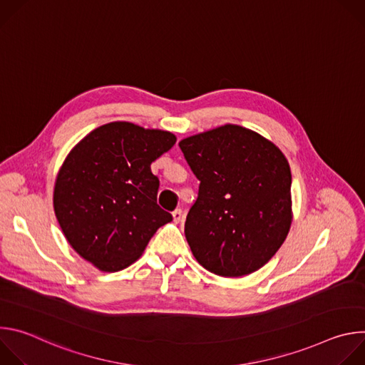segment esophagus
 <instances>
[{
	"label": "esophagus",
	"instance_id": "obj_1",
	"mask_svg": "<svg viewBox=\"0 0 365 365\" xmlns=\"http://www.w3.org/2000/svg\"><path fill=\"white\" fill-rule=\"evenodd\" d=\"M172 217H173V222H175V224H179V222L182 221V218H183L182 210H176V211H173V212H172Z\"/></svg>",
	"mask_w": 365,
	"mask_h": 365
}]
</instances>
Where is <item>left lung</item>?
Wrapping results in <instances>:
<instances>
[{
	"label": "left lung",
	"instance_id": "left-lung-1",
	"mask_svg": "<svg viewBox=\"0 0 365 365\" xmlns=\"http://www.w3.org/2000/svg\"><path fill=\"white\" fill-rule=\"evenodd\" d=\"M179 145L200 180L185 222L197 263L221 277L262 269L293 220L292 173L282 150L235 124L186 137Z\"/></svg>",
	"mask_w": 365,
	"mask_h": 365
}]
</instances>
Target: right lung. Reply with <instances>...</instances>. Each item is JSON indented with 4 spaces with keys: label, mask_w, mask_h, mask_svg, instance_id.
<instances>
[{
    "label": "right lung",
    "mask_w": 365,
    "mask_h": 365,
    "mask_svg": "<svg viewBox=\"0 0 365 365\" xmlns=\"http://www.w3.org/2000/svg\"><path fill=\"white\" fill-rule=\"evenodd\" d=\"M175 143L170 131L114 121L66 155L53 189L55 214L71 247L98 270L128 267L172 221L158 205L159 179L150 165Z\"/></svg>",
    "instance_id": "right-lung-1"
}]
</instances>
